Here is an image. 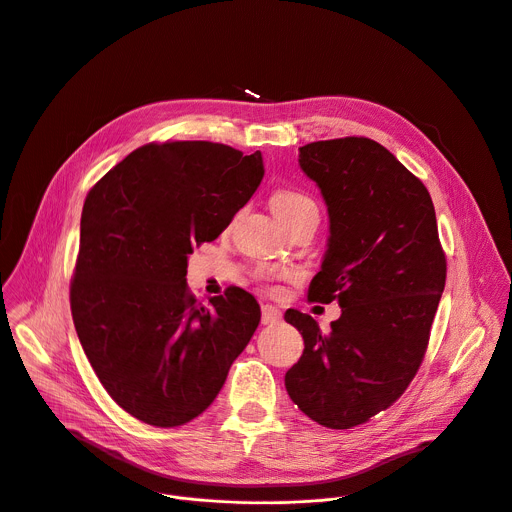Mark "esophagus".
<instances>
[{
  "label": "esophagus",
  "instance_id": "esophagus-1",
  "mask_svg": "<svg viewBox=\"0 0 512 512\" xmlns=\"http://www.w3.org/2000/svg\"><path fill=\"white\" fill-rule=\"evenodd\" d=\"M279 318H281V312L275 308V306H263L261 308V322L263 324H275V322H279Z\"/></svg>",
  "mask_w": 512,
  "mask_h": 512
}]
</instances>
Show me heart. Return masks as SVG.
I'll use <instances>...</instances> for the list:
<instances>
[{"mask_svg":"<svg viewBox=\"0 0 512 512\" xmlns=\"http://www.w3.org/2000/svg\"><path fill=\"white\" fill-rule=\"evenodd\" d=\"M271 208L277 218L296 216L302 212H318L316 202L302 190L283 188L271 196Z\"/></svg>","mask_w":512,"mask_h":512,"instance_id":"1","label":"heart"}]
</instances>
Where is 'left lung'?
Listing matches in <instances>:
<instances>
[{
	"label": "left lung",
	"mask_w": 512,
	"mask_h": 512,
	"mask_svg": "<svg viewBox=\"0 0 512 512\" xmlns=\"http://www.w3.org/2000/svg\"><path fill=\"white\" fill-rule=\"evenodd\" d=\"M300 168L324 196L328 249L308 300L338 302L322 332L287 310L304 354L285 389L310 419L350 429L391 407L415 377L446 285V255L431 196L389 150L369 137L314 141Z\"/></svg>",
	"instance_id": "left-lung-1"
}]
</instances>
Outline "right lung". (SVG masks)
<instances>
[{
	"mask_svg": "<svg viewBox=\"0 0 512 512\" xmlns=\"http://www.w3.org/2000/svg\"><path fill=\"white\" fill-rule=\"evenodd\" d=\"M261 152L148 143L87 194L70 310L101 385L135 419L176 427L223 389L259 326L241 287L196 302L188 255L221 235L263 180Z\"/></svg>",
	"mask_w": 512,
	"mask_h": 512,
	"instance_id": "obj_1",
	"label": "right lung"
}]
</instances>
